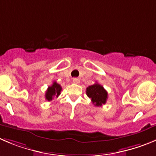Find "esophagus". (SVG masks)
Instances as JSON below:
<instances>
[{
  "mask_svg": "<svg viewBox=\"0 0 156 156\" xmlns=\"http://www.w3.org/2000/svg\"><path fill=\"white\" fill-rule=\"evenodd\" d=\"M72 81H73V83H75V84H78V83L80 82V79L78 78H74Z\"/></svg>",
  "mask_w": 156,
  "mask_h": 156,
  "instance_id": "1",
  "label": "esophagus"
}]
</instances>
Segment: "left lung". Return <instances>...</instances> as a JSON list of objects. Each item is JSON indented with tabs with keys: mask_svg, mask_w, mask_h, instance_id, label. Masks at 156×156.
Returning <instances> with one entry per match:
<instances>
[{
	"mask_svg": "<svg viewBox=\"0 0 156 156\" xmlns=\"http://www.w3.org/2000/svg\"><path fill=\"white\" fill-rule=\"evenodd\" d=\"M86 94L95 106H101L107 101L108 92L103 86L98 83L88 86L86 88Z\"/></svg>",
	"mask_w": 156,
	"mask_h": 156,
	"instance_id": "8db88e82",
	"label": "left lung"
}]
</instances>
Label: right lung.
<instances>
[{"label": "right lung", "mask_w": 156, "mask_h": 156, "mask_svg": "<svg viewBox=\"0 0 156 156\" xmlns=\"http://www.w3.org/2000/svg\"><path fill=\"white\" fill-rule=\"evenodd\" d=\"M62 87L59 84L54 81L51 86H49L48 88L47 91L45 93V98L48 101H51L55 97L58 98V96L60 95L61 91H62Z\"/></svg>", "instance_id": "right-lung-1"}]
</instances>
